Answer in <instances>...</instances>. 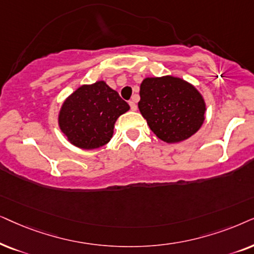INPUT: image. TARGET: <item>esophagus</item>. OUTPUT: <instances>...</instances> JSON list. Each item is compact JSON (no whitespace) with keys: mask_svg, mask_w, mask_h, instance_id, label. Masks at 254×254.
<instances>
[{"mask_svg":"<svg viewBox=\"0 0 254 254\" xmlns=\"http://www.w3.org/2000/svg\"><path fill=\"white\" fill-rule=\"evenodd\" d=\"M129 104H130V108H131V110H133V111H136V110H137V104H136V102H134V100L130 101Z\"/></svg>","mask_w":254,"mask_h":254,"instance_id":"esophagus-1","label":"esophagus"}]
</instances>
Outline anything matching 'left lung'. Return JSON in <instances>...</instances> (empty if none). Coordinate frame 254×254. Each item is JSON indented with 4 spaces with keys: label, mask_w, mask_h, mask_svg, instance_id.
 <instances>
[{
    "label": "left lung",
    "mask_w": 254,
    "mask_h": 254,
    "mask_svg": "<svg viewBox=\"0 0 254 254\" xmlns=\"http://www.w3.org/2000/svg\"><path fill=\"white\" fill-rule=\"evenodd\" d=\"M138 108L150 129L168 144L181 143L201 129L205 120L204 97L179 76L145 77Z\"/></svg>",
    "instance_id": "obj_1"
}]
</instances>
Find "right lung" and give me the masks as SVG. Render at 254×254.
Masks as SVG:
<instances>
[{
    "instance_id": "obj_1",
    "label": "right lung",
    "mask_w": 254,
    "mask_h": 254,
    "mask_svg": "<svg viewBox=\"0 0 254 254\" xmlns=\"http://www.w3.org/2000/svg\"><path fill=\"white\" fill-rule=\"evenodd\" d=\"M129 109V104L106 81L82 84L60 107L59 129L74 146L95 150L109 143L117 118Z\"/></svg>"
}]
</instances>
